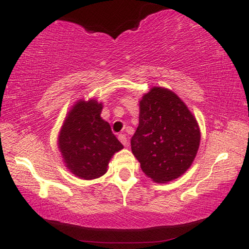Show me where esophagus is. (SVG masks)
I'll list each match as a JSON object with an SVG mask.
<instances>
[{
  "label": "esophagus",
  "mask_w": 249,
  "mask_h": 249,
  "mask_svg": "<svg viewBox=\"0 0 249 249\" xmlns=\"http://www.w3.org/2000/svg\"><path fill=\"white\" fill-rule=\"evenodd\" d=\"M119 141L122 142V145L127 146L128 145V138L125 135H119Z\"/></svg>",
  "instance_id": "34e87169"
}]
</instances>
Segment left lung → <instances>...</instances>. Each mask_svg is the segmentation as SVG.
Returning a JSON list of instances; mask_svg holds the SVG:
<instances>
[{
    "instance_id": "obj_1",
    "label": "left lung",
    "mask_w": 249,
    "mask_h": 249,
    "mask_svg": "<svg viewBox=\"0 0 249 249\" xmlns=\"http://www.w3.org/2000/svg\"><path fill=\"white\" fill-rule=\"evenodd\" d=\"M199 142L198 124L176 93L153 87L142 97L131 151L153 181L164 183L183 175L195 159Z\"/></svg>"
}]
</instances>
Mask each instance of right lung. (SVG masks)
<instances>
[{"label": "right lung", "instance_id": "1", "mask_svg": "<svg viewBox=\"0 0 249 249\" xmlns=\"http://www.w3.org/2000/svg\"><path fill=\"white\" fill-rule=\"evenodd\" d=\"M102 108L96 100H79L68 112L60 130L57 145L63 161L80 179L100 178L107 173L114 153L124 148L110 124L101 118Z\"/></svg>", "mask_w": 249, "mask_h": 249}]
</instances>
